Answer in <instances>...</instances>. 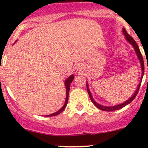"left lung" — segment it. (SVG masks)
<instances>
[{
    "mask_svg": "<svg viewBox=\"0 0 148 148\" xmlns=\"http://www.w3.org/2000/svg\"><path fill=\"white\" fill-rule=\"evenodd\" d=\"M122 32H123V34H124V35H125V39H126L127 41L128 42H129L130 44L132 46V47H133L134 49H135V53H136L137 56H138L139 61H140V66H141V69H142V76H141V78H140V83H139L138 86V87H137V89H136V90H135V92H134V94H133V95H132V96L130 97V99H128L127 100H126V101H125V102H124L123 103H122V104H117V105H114V106H110V107H109V106L101 105V104H98L97 102H95V99H94L93 97H92V94H91L90 90H89V84H88V82H86V89H87V92H88V94H89V97H90V99H91V100H92V103H93V104H95V105L96 106V107H97V108H99V110H102V111L111 112V111H114V110H120V109L122 108V107H125V106L127 105V104H129L130 102H132V101H133V99L135 98L136 95H138V91H139V89H140V84H141L142 79H143V75H144V71H145L144 62H143V56H142L141 53H140V49H139L138 44H137V43L135 42V40L133 39V38H132V36H130L129 34H128L127 33L126 30H125V28H122Z\"/></svg>",
    "mask_w": 148,
    "mask_h": 148,
    "instance_id": "8db88e82",
    "label": "left lung"
}]
</instances>
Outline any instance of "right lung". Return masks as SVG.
<instances>
[{
  "mask_svg": "<svg viewBox=\"0 0 148 148\" xmlns=\"http://www.w3.org/2000/svg\"><path fill=\"white\" fill-rule=\"evenodd\" d=\"M15 43H16V42H15ZM15 43H14V44H15ZM74 79V76L72 74V75L69 76V77L68 78H67L64 82V84H65V87H66V100H65L64 104L63 107H62V108L60 109V110H58L57 112H56L53 113V114H48V115H46V117H52V116L58 115V114H60L61 112H62L64 110V109L66 108V105H67V102H68L69 93V89H70V84L72 82V81H73V79Z\"/></svg>",
  "mask_w": 148,
  "mask_h": 148,
  "instance_id": "right-lung-1",
  "label": "right lung"
}]
</instances>
